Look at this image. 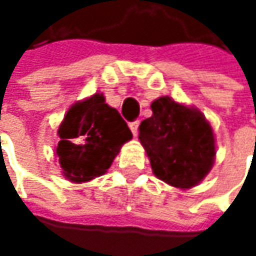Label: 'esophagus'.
I'll return each mask as SVG.
<instances>
[{
  "label": "esophagus",
  "mask_w": 256,
  "mask_h": 256,
  "mask_svg": "<svg viewBox=\"0 0 256 256\" xmlns=\"http://www.w3.org/2000/svg\"><path fill=\"white\" fill-rule=\"evenodd\" d=\"M138 126H140V121H134V122H130V130L132 132L134 136L138 135Z\"/></svg>",
  "instance_id": "1"
}]
</instances>
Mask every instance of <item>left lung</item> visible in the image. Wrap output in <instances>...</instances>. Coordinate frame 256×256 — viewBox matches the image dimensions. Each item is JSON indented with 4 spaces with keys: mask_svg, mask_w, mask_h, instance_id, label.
I'll list each match as a JSON object with an SVG mask.
<instances>
[{
    "mask_svg": "<svg viewBox=\"0 0 256 256\" xmlns=\"http://www.w3.org/2000/svg\"><path fill=\"white\" fill-rule=\"evenodd\" d=\"M152 116L140 125V141L154 175L168 185L190 190L210 174L215 161V136L201 111L160 96Z\"/></svg>",
    "mask_w": 256,
    "mask_h": 256,
    "instance_id": "left-lung-1",
    "label": "left lung"
}]
</instances>
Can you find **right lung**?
I'll return each mask as SVG.
<instances>
[{
	"label": "right lung",
	"instance_id": "add662e5",
	"mask_svg": "<svg viewBox=\"0 0 256 256\" xmlns=\"http://www.w3.org/2000/svg\"><path fill=\"white\" fill-rule=\"evenodd\" d=\"M58 136L55 156L62 175L81 184L104 175L132 132L120 112L105 104L102 94L96 92L68 110Z\"/></svg>",
	"mask_w": 256,
	"mask_h": 256
}]
</instances>
